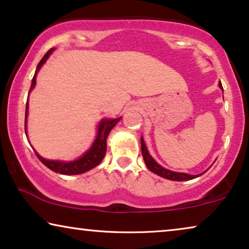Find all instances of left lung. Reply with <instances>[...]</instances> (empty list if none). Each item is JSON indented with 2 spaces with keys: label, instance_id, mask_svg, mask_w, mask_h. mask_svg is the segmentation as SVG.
<instances>
[{
  "label": "left lung",
  "instance_id": "8db88e82",
  "mask_svg": "<svg viewBox=\"0 0 249 249\" xmlns=\"http://www.w3.org/2000/svg\"><path fill=\"white\" fill-rule=\"evenodd\" d=\"M219 87L223 91L222 84H221V81L219 83ZM141 144H142V158H144L146 166H147L149 171H152L153 173H155V175L162 177V178H165L168 180H172V181H186V180L195 179V178H197V177L202 176L203 173H205V172H203V173H200V175H194L193 176V175H188V173L176 172V171H171V170L163 168V166L160 165L159 163L152 158V155L148 153V149H147V147H146L142 136L141 138ZM206 171H207V170H206Z\"/></svg>",
  "mask_w": 249,
  "mask_h": 249
}]
</instances>
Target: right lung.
Returning <instances> with one entry per match:
<instances>
[{"mask_svg": "<svg viewBox=\"0 0 249 249\" xmlns=\"http://www.w3.org/2000/svg\"><path fill=\"white\" fill-rule=\"evenodd\" d=\"M54 49H51L49 52H47L45 55L43 56V59L39 61L38 66L36 68L35 74H34L33 80H32V86H30L29 93L34 89L36 85V77L40 68L43 67V64L46 62L47 59L51 54L53 53ZM29 96V94H28ZM28 102L26 104V115H25V132L27 136V118H28ZM121 120L120 118L117 119H103V120L100 121V124L97 125V134L96 137H95V141L91 144L90 148L88 149L87 152H85L80 158L77 160H73V161H60V160H47L44 159L43 156H40L38 153H36V155L38 156L40 162L43 163L44 165H46L47 168L52 170V171L60 173V175H67V176H72V175H81V173H85L89 171L95 166H97L100 163L103 161L105 152H107V136L110 134V131L114 128V125L118 124L119 121Z\"/></svg>", "mask_w": 249, "mask_h": 249, "instance_id": "add662e5", "label": "right lung"}]
</instances>
